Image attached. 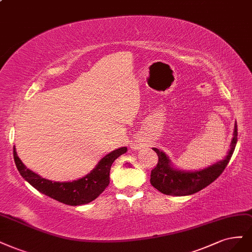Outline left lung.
Here are the masks:
<instances>
[{
    "label": "left lung",
    "instance_id": "1",
    "mask_svg": "<svg viewBox=\"0 0 252 252\" xmlns=\"http://www.w3.org/2000/svg\"><path fill=\"white\" fill-rule=\"evenodd\" d=\"M238 142V128L235 126V133L230 145V150L223 160L213 166L196 172H184L173 169L167 155L153 148L158 155V161L151 171V185L160 193L172 196H186L195 194L211 185L218 178L228 164Z\"/></svg>",
    "mask_w": 252,
    "mask_h": 252
}]
</instances>
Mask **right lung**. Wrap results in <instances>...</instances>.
Listing matches in <instances>:
<instances>
[{
  "instance_id": "obj_1",
  "label": "right lung",
  "mask_w": 252,
  "mask_h": 252,
  "mask_svg": "<svg viewBox=\"0 0 252 252\" xmlns=\"http://www.w3.org/2000/svg\"><path fill=\"white\" fill-rule=\"evenodd\" d=\"M127 151L126 147L108 153L99 161L89 175L72 182H53L41 178L39 175L25 167L16 154L13 147V158L15 166L23 178L35 188L40 193L67 205H81L94 200L109 185V172L111 164L120 155Z\"/></svg>"
}]
</instances>
